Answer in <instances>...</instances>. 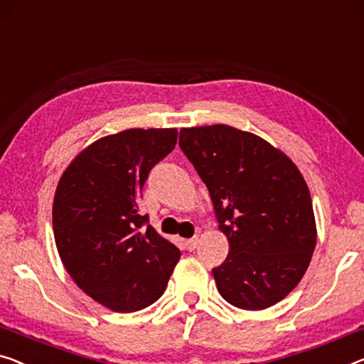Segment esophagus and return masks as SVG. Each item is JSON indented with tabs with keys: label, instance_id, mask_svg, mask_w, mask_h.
<instances>
[{
	"label": "esophagus",
	"instance_id": "34e87169",
	"mask_svg": "<svg viewBox=\"0 0 364 364\" xmlns=\"http://www.w3.org/2000/svg\"><path fill=\"white\" fill-rule=\"evenodd\" d=\"M184 247H186L188 252H194L198 247V237H193V238H188L186 242H184Z\"/></svg>",
	"mask_w": 364,
	"mask_h": 364
}]
</instances>
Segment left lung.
Wrapping results in <instances>:
<instances>
[{
  "mask_svg": "<svg viewBox=\"0 0 364 364\" xmlns=\"http://www.w3.org/2000/svg\"><path fill=\"white\" fill-rule=\"evenodd\" d=\"M180 147L230 243L213 269L220 296L245 311L274 306L299 284L317 242L301 171L267 140L224 124L181 129Z\"/></svg>",
  "mask_w": 364,
  "mask_h": 364,
  "instance_id": "8db88e82",
  "label": "left lung"
}]
</instances>
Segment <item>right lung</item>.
Returning <instances> with one entry per match:
<instances>
[{
    "label": "right lung",
    "mask_w": 364,
    "mask_h": 364,
    "mask_svg": "<svg viewBox=\"0 0 364 364\" xmlns=\"http://www.w3.org/2000/svg\"><path fill=\"white\" fill-rule=\"evenodd\" d=\"M176 129H129L75 159L53 199V237L75 283L114 312H135L164 294L178 248L139 203L149 173L175 149Z\"/></svg>",
    "instance_id": "1"
}]
</instances>
